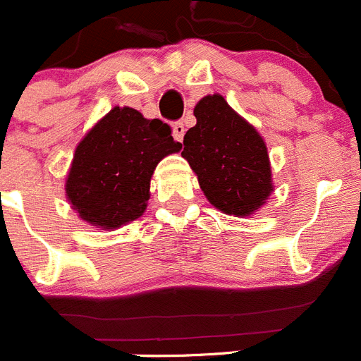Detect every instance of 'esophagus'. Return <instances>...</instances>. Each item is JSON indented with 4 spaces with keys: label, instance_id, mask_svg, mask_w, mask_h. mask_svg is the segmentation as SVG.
<instances>
[{
    "label": "esophagus",
    "instance_id": "esophagus-1",
    "mask_svg": "<svg viewBox=\"0 0 361 361\" xmlns=\"http://www.w3.org/2000/svg\"><path fill=\"white\" fill-rule=\"evenodd\" d=\"M171 128H173V139H175V141L183 142L184 133H186V128H184V124L180 123V121H177V123H173V126H171Z\"/></svg>",
    "mask_w": 361,
    "mask_h": 361
}]
</instances>
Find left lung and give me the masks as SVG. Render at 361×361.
I'll return each instance as SVG.
<instances>
[{
  "mask_svg": "<svg viewBox=\"0 0 361 361\" xmlns=\"http://www.w3.org/2000/svg\"><path fill=\"white\" fill-rule=\"evenodd\" d=\"M193 114L197 124L184 135L183 157L204 195L228 215H251L273 191L266 142L219 94L200 99Z\"/></svg>",
  "mask_w": 361,
  "mask_h": 361,
  "instance_id": "obj_1",
  "label": "left lung"
}]
</instances>
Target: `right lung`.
I'll return each mask as SVG.
<instances>
[{"label":"right lung","instance_id":"obj_1","mask_svg":"<svg viewBox=\"0 0 361 361\" xmlns=\"http://www.w3.org/2000/svg\"><path fill=\"white\" fill-rule=\"evenodd\" d=\"M178 149L161 119H145L130 106L111 108L75 148L66 199L88 224L121 228L145 213L155 166Z\"/></svg>","mask_w":361,"mask_h":361}]
</instances>
